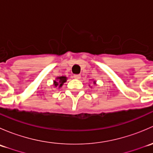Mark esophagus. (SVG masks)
I'll list each match as a JSON object with an SVG mask.
<instances>
[{
	"mask_svg": "<svg viewBox=\"0 0 153 153\" xmlns=\"http://www.w3.org/2000/svg\"><path fill=\"white\" fill-rule=\"evenodd\" d=\"M73 77L75 79H77V80H79L80 78H81V75H75Z\"/></svg>",
	"mask_w": 153,
	"mask_h": 153,
	"instance_id": "obj_1",
	"label": "esophagus"
}]
</instances>
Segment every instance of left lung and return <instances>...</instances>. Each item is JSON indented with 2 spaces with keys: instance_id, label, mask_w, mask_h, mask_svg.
<instances>
[{
  "instance_id": "8db88e82",
  "label": "left lung",
  "mask_w": 153,
  "mask_h": 153,
  "mask_svg": "<svg viewBox=\"0 0 153 153\" xmlns=\"http://www.w3.org/2000/svg\"><path fill=\"white\" fill-rule=\"evenodd\" d=\"M93 84H95H95H96V81H93Z\"/></svg>"
}]
</instances>
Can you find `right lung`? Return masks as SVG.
<instances>
[{
	"label": "right lung",
	"mask_w": 153,
	"mask_h": 153,
	"mask_svg": "<svg viewBox=\"0 0 153 153\" xmlns=\"http://www.w3.org/2000/svg\"><path fill=\"white\" fill-rule=\"evenodd\" d=\"M67 78L66 76H59L55 78V81H53V85L56 88H61L63 84L67 82Z\"/></svg>",
	"instance_id": "add662e5"
}]
</instances>
